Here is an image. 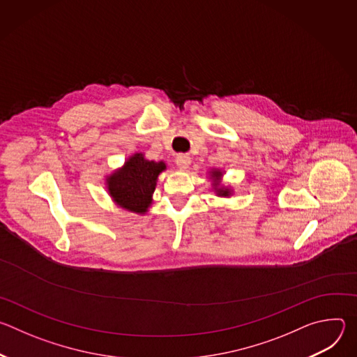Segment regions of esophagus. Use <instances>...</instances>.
<instances>
[{
    "label": "esophagus",
    "mask_w": 357,
    "mask_h": 357,
    "mask_svg": "<svg viewBox=\"0 0 357 357\" xmlns=\"http://www.w3.org/2000/svg\"><path fill=\"white\" fill-rule=\"evenodd\" d=\"M175 162H176V165H178L181 169H188L189 165L192 164V158H190L189 155L179 154V155L175 158Z\"/></svg>",
    "instance_id": "esophagus-1"
}]
</instances>
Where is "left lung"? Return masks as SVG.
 Here are the masks:
<instances>
[{
  "label": "left lung",
  "mask_w": 357,
  "mask_h": 357,
  "mask_svg": "<svg viewBox=\"0 0 357 357\" xmlns=\"http://www.w3.org/2000/svg\"><path fill=\"white\" fill-rule=\"evenodd\" d=\"M211 176L213 179V185H215V193L218 196H223V197H229L233 195V190L229 188V186H220L222 183V176H223V172L220 169H212L211 171Z\"/></svg>",
  "instance_id": "left-lung-1"
}]
</instances>
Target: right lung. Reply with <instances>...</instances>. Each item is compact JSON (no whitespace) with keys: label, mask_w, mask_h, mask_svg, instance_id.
Masks as SVG:
<instances>
[{"label":"right lung","mask_w":357,"mask_h":357,"mask_svg":"<svg viewBox=\"0 0 357 357\" xmlns=\"http://www.w3.org/2000/svg\"><path fill=\"white\" fill-rule=\"evenodd\" d=\"M165 169L164 161H149L142 152H135L120 169L106 176L109 195L121 209L145 215L151 206L158 176Z\"/></svg>","instance_id":"1"}]
</instances>
